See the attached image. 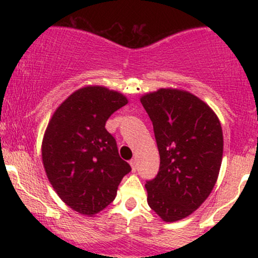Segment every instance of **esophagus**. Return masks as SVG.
Returning <instances> with one entry per match:
<instances>
[{"label":"esophagus","mask_w":258,"mask_h":258,"mask_svg":"<svg viewBox=\"0 0 258 258\" xmlns=\"http://www.w3.org/2000/svg\"><path fill=\"white\" fill-rule=\"evenodd\" d=\"M130 165H131L132 171H136V168H137V165H138V160L137 159H132L131 161H130Z\"/></svg>","instance_id":"1"}]
</instances>
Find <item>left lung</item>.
Wrapping results in <instances>:
<instances>
[{
    "instance_id": "8db88e82",
    "label": "left lung",
    "mask_w": 258,
    "mask_h": 258,
    "mask_svg": "<svg viewBox=\"0 0 258 258\" xmlns=\"http://www.w3.org/2000/svg\"><path fill=\"white\" fill-rule=\"evenodd\" d=\"M153 122L160 154L156 177L148 180V205L165 222L188 217L217 182L223 132L215 111L190 92L160 88L141 97Z\"/></svg>"
}]
</instances>
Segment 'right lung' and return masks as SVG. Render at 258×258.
<instances>
[{"mask_svg":"<svg viewBox=\"0 0 258 258\" xmlns=\"http://www.w3.org/2000/svg\"><path fill=\"white\" fill-rule=\"evenodd\" d=\"M127 103L120 92L90 85L70 94L49 120L41 147L44 171L58 197L79 214L104 210L131 171L105 128Z\"/></svg>","mask_w":258,"mask_h":258,"instance_id":"add662e5","label":"right lung"}]
</instances>
